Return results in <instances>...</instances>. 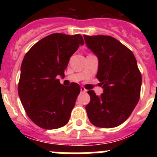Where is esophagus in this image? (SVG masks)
I'll list each match as a JSON object with an SVG mask.
<instances>
[{"mask_svg": "<svg viewBox=\"0 0 157 157\" xmlns=\"http://www.w3.org/2000/svg\"><path fill=\"white\" fill-rule=\"evenodd\" d=\"M80 91H81V93H86L87 90L84 88V87H81V88H80Z\"/></svg>", "mask_w": 157, "mask_h": 157, "instance_id": "obj_1", "label": "esophagus"}]
</instances>
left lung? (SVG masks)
I'll use <instances>...</instances> for the list:
<instances>
[{"label": "left lung", "instance_id": "8db88e82", "mask_svg": "<svg viewBox=\"0 0 157 157\" xmlns=\"http://www.w3.org/2000/svg\"><path fill=\"white\" fill-rule=\"evenodd\" d=\"M86 46L98 59L97 78L103 94L89 90L90 101L86 106L92 124L112 128L126 121L140 98L141 75L134 54L111 36L84 35Z\"/></svg>", "mask_w": 157, "mask_h": 157}]
</instances>
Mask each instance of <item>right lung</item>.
Here are the masks:
<instances>
[{
	"mask_svg": "<svg viewBox=\"0 0 157 157\" xmlns=\"http://www.w3.org/2000/svg\"><path fill=\"white\" fill-rule=\"evenodd\" d=\"M83 45L80 34L56 33L37 41L25 55L18 94L27 116L38 127L53 130L68 123L80 86L75 82L64 86L57 78H64L71 56Z\"/></svg>",
	"mask_w": 157,
	"mask_h": 157,
	"instance_id": "obj_1",
	"label": "right lung"
}]
</instances>
